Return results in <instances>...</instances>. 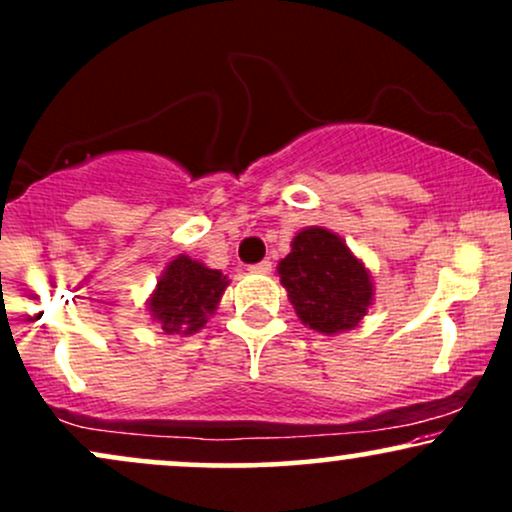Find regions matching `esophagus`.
<instances>
[{"instance_id": "esophagus-1", "label": "esophagus", "mask_w": 512, "mask_h": 512, "mask_svg": "<svg viewBox=\"0 0 512 512\" xmlns=\"http://www.w3.org/2000/svg\"><path fill=\"white\" fill-rule=\"evenodd\" d=\"M252 272H257V274H269L272 272V262L269 260H262V262H257V264H252Z\"/></svg>"}]
</instances>
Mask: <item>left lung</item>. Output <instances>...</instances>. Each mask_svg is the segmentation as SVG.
Instances as JSON below:
<instances>
[{
    "instance_id": "obj_1",
    "label": "left lung",
    "mask_w": 512,
    "mask_h": 512,
    "mask_svg": "<svg viewBox=\"0 0 512 512\" xmlns=\"http://www.w3.org/2000/svg\"><path fill=\"white\" fill-rule=\"evenodd\" d=\"M279 276L298 317L322 334L354 330L373 301L363 262L342 238L320 226L293 238L291 252L279 262Z\"/></svg>"
}]
</instances>
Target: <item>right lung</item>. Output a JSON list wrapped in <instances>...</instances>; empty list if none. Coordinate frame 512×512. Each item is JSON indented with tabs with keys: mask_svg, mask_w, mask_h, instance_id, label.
I'll return each mask as SVG.
<instances>
[{
	"mask_svg": "<svg viewBox=\"0 0 512 512\" xmlns=\"http://www.w3.org/2000/svg\"><path fill=\"white\" fill-rule=\"evenodd\" d=\"M226 286L228 279L219 269L180 255L158 279L149 310L166 334H192L207 325V315L216 310Z\"/></svg>",
	"mask_w": 512,
	"mask_h": 512,
	"instance_id": "1",
	"label": "right lung"
}]
</instances>
